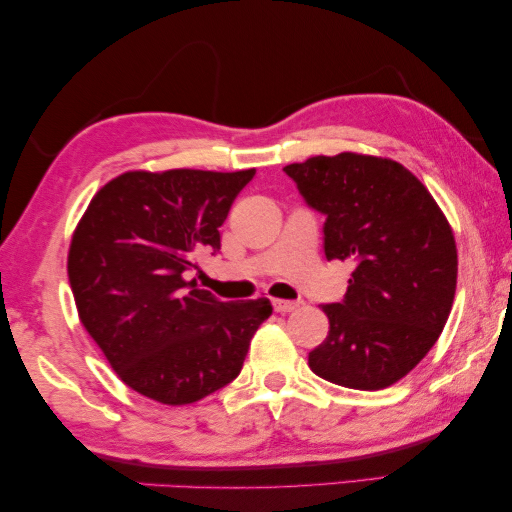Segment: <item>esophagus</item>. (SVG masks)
Masks as SVG:
<instances>
[{
	"instance_id": "esophagus-1",
	"label": "esophagus",
	"mask_w": 512,
	"mask_h": 512,
	"mask_svg": "<svg viewBox=\"0 0 512 512\" xmlns=\"http://www.w3.org/2000/svg\"><path fill=\"white\" fill-rule=\"evenodd\" d=\"M272 306L277 313H290L295 309H300V302H290V300H272Z\"/></svg>"
}]
</instances>
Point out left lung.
<instances>
[{
  "instance_id": "left-lung-1",
  "label": "left lung",
  "mask_w": 512,
  "mask_h": 512,
  "mask_svg": "<svg viewBox=\"0 0 512 512\" xmlns=\"http://www.w3.org/2000/svg\"><path fill=\"white\" fill-rule=\"evenodd\" d=\"M325 215V256L352 261L343 302L325 304L329 334L311 371L348 389H387L442 334L458 281L451 224L426 185L389 157L316 155L283 167Z\"/></svg>"
}]
</instances>
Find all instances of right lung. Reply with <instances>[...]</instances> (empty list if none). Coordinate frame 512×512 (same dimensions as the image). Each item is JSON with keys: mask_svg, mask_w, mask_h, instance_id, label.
Instances as JSON below:
<instances>
[{"mask_svg": "<svg viewBox=\"0 0 512 512\" xmlns=\"http://www.w3.org/2000/svg\"><path fill=\"white\" fill-rule=\"evenodd\" d=\"M256 169L125 171L93 196L68 251L77 313L116 375L162 405H190L240 375L267 297L219 302L187 281Z\"/></svg>", "mask_w": 512, "mask_h": 512, "instance_id": "1", "label": "right lung"}]
</instances>
